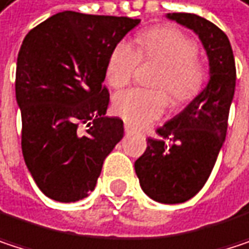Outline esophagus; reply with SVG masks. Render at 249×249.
<instances>
[{
	"mask_svg": "<svg viewBox=\"0 0 249 249\" xmlns=\"http://www.w3.org/2000/svg\"><path fill=\"white\" fill-rule=\"evenodd\" d=\"M124 130H126V132L129 133V132H132V130H133V127H132V126L129 124V123H126V124H124Z\"/></svg>",
	"mask_w": 249,
	"mask_h": 249,
	"instance_id": "esophagus-1",
	"label": "esophagus"
}]
</instances>
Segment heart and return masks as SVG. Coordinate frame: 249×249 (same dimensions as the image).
Returning a JSON list of instances; mask_svg holds the SVG:
<instances>
[{"label": "heart", "instance_id": "heart-1", "mask_svg": "<svg viewBox=\"0 0 249 249\" xmlns=\"http://www.w3.org/2000/svg\"><path fill=\"white\" fill-rule=\"evenodd\" d=\"M196 43L176 27H155L138 39V51L129 42H120L111 51L106 78L114 88L127 85L141 61L161 63L154 87L167 89L174 106H183L201 89L204 72L196 59ZM114 111L127 123L145 126L160 119L168 107V97L161 89L130 88L116 94Z\"/></svg>", "mask_w": 249, "mask_h": 249}]
</instances>
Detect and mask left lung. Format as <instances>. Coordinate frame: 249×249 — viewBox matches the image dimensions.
<instances>
[{"mask_svg": "<svg viewBox=\"0 0 249 249\" xmlns=\"http://www.w3.org/2000/svg\"><path fill=\"white\" fill-rule=\"evenodd\" d=\"M167 18L198 36L209 59V82L183 111L157 130L160 139H148L135 171L146 196L177 204L194 197L214 167L226 138L236 69L231 42L217 26L188 13H168Z\"/></svg>", "mask_w": 249, "mask_h": 249, "instance_id": "obj_1", "label": "left lung"}]
</instances>
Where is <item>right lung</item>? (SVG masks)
<instances>
[{"label": "right lung", "mask_w": 249, "mask_h": 249, "mask_svg": "<svg viewBox=\"0 0 249 249\" xmlns=\"http://www.w3.org/2000/svg\"><path fill=\"white\" fill-rule=\"evenodd\" d=\"M139 23L63 11L24 37L16 71L21 149L49 198L71 203L87 197L106 157L122 141L123 120L104 116L110 95L103 82L111 51ZM82 124L89 129H79Z\"/></svg>", "instance_id": "right-lung-1"}]
</instances>
